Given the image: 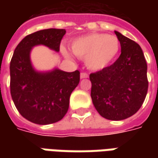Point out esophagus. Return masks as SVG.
<instances>
[{"mask_svg": "<svg viewBox=\"0 0 158 158\" xmlns=\"http://www.w3.org/2000/svg\"><path fill=\"white\" fill-rule=\"evenodd\" d=\"M80 77H81V79H83V78H88L89 75L88 74H86V73H81Z\"/></svg>", "mask_w": 158, "mask_h": 158, "instance_id": "34e87169", "label": "esophagus"}]
</instances>
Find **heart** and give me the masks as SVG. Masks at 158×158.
<instances>
[{"label":"heart","mask_w":158,"mask_h":158,"mask_svg":"<svg viewBox=\"0 0 158 158\" xmlns=\"http://www.w3.org/2000/svg\"><path fill=\"white\" fill-rule=\"evenodd\" d=\"M120 44L118 38L105 33H89L78 37L72 41L70 48L77 57L84 59L89 69L99 71L104 69L115 59L119 51ZM64 56L70 59L69 52L61 46Z\"/></svg>","instance_id":"1"}]
</instances>
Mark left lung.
<instances>
[{
	"instance_id": "left-lung-1",
	"label": "left lung",
	"mask_w": 158,
	"mask_h": 158,
	"mask_svg": "<svg viewBox=\"0 0 158 158\" xmlns=\"http://www.w3.org/2000/svg\"><path fill=\"white\" fill-rule=\"evenodd\" d=\"M114 32L120 43L121 54L112 65L89 75L90 96L102 117L122 120L141 108L149 82L141 46L117 31Z\"/></svg>"
}]
</instances>
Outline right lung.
I'll return each instance as SVG.
<instances>
[{"label":"right lung","instance_id":"right-lung-1","mask_svg":"<svg viewBox=\"0 0 158 158\" xmlns=\"http://www.w3.org/2000/svg\"><path fill=\"white\" fill-rule=\"evenodd\" d=\"M64 29H46L26 36L15 47L10 61V93L16 109L27 120L39 125L55 123L65 116L80 72L54 68L37 70L31 60L32 48L45 46L59 52Z\"/></svg>","mask_w":158,"mask_h":158}]
</instances>
